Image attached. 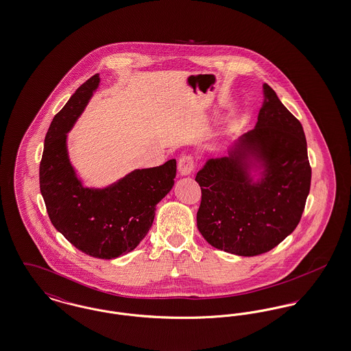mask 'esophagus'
<instances>
[{"mask_svg":"<svg viewBox=\"0 0 351 351\" xmlns=\"http://www.w3.org/2000/svg\"><path fill=\"white\" fill-rule=\"evenodd\" d=\"M195 168V162H193V158L191 155H183L180 159H179V165H178V169H179V173L182 176H188L192 173Z\"/></svg>","mask_w":351,"mask_h":351,"instance_id":"obj_1","label":"esophagus"}]
</instances>
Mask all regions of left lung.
I'll list each match as a JSON object with an SVG mask.
<instances>
[{"instance_id":"left-lung-1","label":"left lung","mask_w":351,"mask_h":351,"mask_svg":"<svg viewBox=\"0 0 351 351\" xmlns=\"http://www.w3.org/2000/svg\"><path fill=\"white\" fill-rule=\"evenodd\" d=\"M258 122L196 175L197 228L218 250L254 256L272 250L300 222L312 169L300 121L263 84Z\"/></svg>"}]
</instances>
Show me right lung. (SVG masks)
Returning <instances> with one entry per match:
<instances>
[{
  "mask_svg": "<svg viewBox=\"0 0 351 351\" xmlns=\"http://www.w3.org/2000/svg\"><path fill=\"white\" fill-rule=\"evenodd\" d=\"M99 84V75L86 80L52 119L45 138L39 184L55 229L86 255L114 259L133 251L149 233L156 204L175 183L176 160L134 169L105 188L84 186L69 162L67 133Z\"/></svg>",
  "mask_w": 351,
  "mask_h": 351,
  "instance_id": "obj_1",
  "label": "right lung"
}]
</instances>
